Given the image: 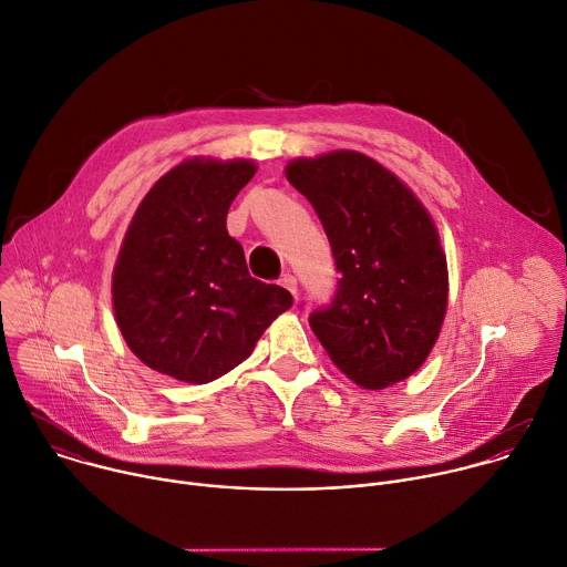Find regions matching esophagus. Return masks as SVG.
<instances>
[{
    "label": "esophagus",
    "mask_w": 567,
    "mask_h": 567,
    "mask_svg": "<svg viewBox=\"0 0 567 567\" xmlns=\"http://www.w3.org/2000/svg\"><path fill=\"white\" fill-rule=\"evenodd\" d=\"M280 285H282L285 289H289L293 296L298 293V280H296V276H291V274H285V276L280 278Z\"/></svg>",
    "instance_id": "obj_1"
}]
</instances>
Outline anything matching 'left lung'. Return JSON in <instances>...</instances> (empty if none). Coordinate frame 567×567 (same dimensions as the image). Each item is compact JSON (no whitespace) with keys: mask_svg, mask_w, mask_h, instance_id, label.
Returning <instances> with one entry per match:
<instances>
[{"mask_svg":"<svg viewBox=\"0 0 567 567\" xmlns=\"http://www.w3.org/2000/svg\"><path fill=\"white\" fill-rule=\"evenodd\" d=\"M287 179L311 203L340 271L309 324L333 364L364 390L405 381L430 355L447 311L436 225L390 168L358 151L298 157Z\"/></svg>","mask_w":567,"mask_h":567,"instance_id":"left-lung-1","label":"left lung"}]
</instances>
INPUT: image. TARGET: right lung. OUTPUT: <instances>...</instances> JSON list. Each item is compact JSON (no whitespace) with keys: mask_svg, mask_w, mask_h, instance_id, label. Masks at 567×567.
<instances>
[{"mask_svg":"<svg viewBox=\"0 0 567 567\" xmlns=\"http://www.w3.org/2000/svg\"><path fill=\"white\" fill-rule=\"evenodd\" d=\"M256 175L251 159H184L140 203L115 269L113 311L131 351L182 383L205 385L247 360L291 307L249 276L227 214Z\"/></svg>","mask_w":567,"mask_h":567,"instance_id":"add662e5","label":"right lung"}]
</instances>
